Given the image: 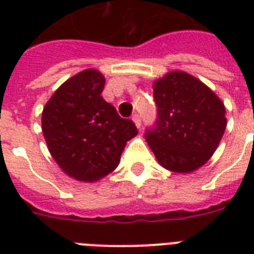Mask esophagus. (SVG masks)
<instances>
[{"instance_id": "obj_1", "label": "esophagus", "mask_w": 254, "mask_h": 254, "mask_svg": "<svg viewBox=\"0 0 254 254\" xmlns=\"http://www.w3.org/2000/svg\"><path fill=\"white\" fill-rule=\"evenodd\" d=\"M131 120H133V123L135 124V127L139 129V127H141V117H139V115H137V113H135V115H133Z\"/></svg>"}]
</instances>
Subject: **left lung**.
I'll use <instances>...</instances> for the list:
<instances>
[{
	"instance_id": "1",
	"label": "left lung",
	"mask_w": 254,
	"mask_h": 254,
	"mask_svg": "<svg viewBox=\"0 0 254 254\" xmlns=\"http://www.w3.org/2000/svg\"><path fill=\"white\" fill-rule=\"evenodd\" d=\"M158 109L155 127L145 133L158 163L173 173H192L208 161L227 127L225 107L192 75L171 71L153 83Z\"/></svg>"
}]
</instances>
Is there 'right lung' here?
<instances>
[{
  "label": "right lung",
  "mask_w": 254,
  "mask_h": 254,
  "mask_svg": "<svg viewBox=\"0 0 254 254\" xmlns=\"http://www.w3.org/2000/svg\"><path fill=\"white\" fill-rule=\"evenodd\" d=\"M105 77L88 68L65 80L42 112V131L50 154L68 177L95 182L119 166L129 139L138 130L121 119L101 96Z\"/></svg>",
  "instance_id": "obj_1"
}]
</instances>
